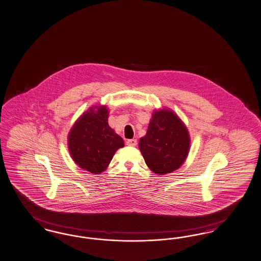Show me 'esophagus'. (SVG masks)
I'll list each match as a JSON object with an SVG mask.
<instances>
[{"mask_svg":"<svg viewBox=\"0 0 261 261\" xmlns=\"http://www.w3.org/2000/svg\"><path fill=\"white\" fill-rule=\"evenodd\" d=\"M126 145L130 146H137V140L136 139H129L126 141Z\"/></svg>","mask_w":261,"mask_h":261,"instance_id":"esophagus-1","label":"esophagus"}]
</instances>
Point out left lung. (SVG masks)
Returning <instances> with one entry per match:
<instances>
[{
	"label": "left lung",
	"instance_id": "left-lung-1",
	"mask_svg": "<svg viewBox=\"0 0 261 261\" xmlns=\"http://www.w3.org/2000/svg\"><path fill=\"white\" fill-rule=\"evenodd\" d=\"M189 146L187 127L168 110L153 113L146 136L139 143L146 165L158 175L172 173L180 167L188 156Z\"/></svg>",
	"mask_w": 261,
	"mask_h": 261
}]
</instances>
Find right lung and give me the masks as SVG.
<instances>
[{"instance_id":"1","label":"right lung","mask_w":261,"mask_h":261,"mask_svg":"<svg viewBox=\"0 0 261 261\" xmlns=\"http://www.w3.org/2000/svg\"><path fill=\"white\" fill-rule=\"evenodd\" d=\"M94 109L84 113L74 123L68 146L73 161L80 167L92 174H100L108 167L115 151L124 146V142L109 126L107 108Z\"/></svg>"}]
</instances>
